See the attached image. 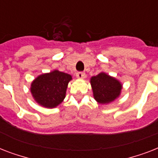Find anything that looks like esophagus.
<instances>
[{"label":"esophagus","mask_w":158,"mask_h":158,"mask_svg":"<svg viewBox=\"0 0 158 158\" xmlns=\"http://www.w3.org/2000/svg\"><path fill=\"white\" fill-rule=\"evenodd\" d=\"M76 77L78 79H84L86 77V74L84 72H77Z\"/></svg>","instance_id":"1"}]
</instances>
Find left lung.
Masks as SVG:
<instances>
[{
	"mask_svg": "<svg viewBox=\"0 0 158 158\" xmlns=\"http://www.w3.org/2000/svg\"><path fill=\"white\" fill-rule=\"evenodd\" d=\"M94 99L100 104H107L119 98L122 89L120 81L102 72L90 79Z\"/></svg>",
	"mask_w": 158,
	"mask_h": 158,
	"instance_id": "obj_1",
	"label": "left lung"
}]
</instances>
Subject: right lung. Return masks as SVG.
Here are the masks:
<instances>
[{
    "label": "right lung",
    "mask_w": 158,
    "mask_h": 158,
    "mask_svg": "<svg viewBox=\"0 0 158 158\" xmlns=\"http://www.w3.org/2000/svg\"><path fill=\"white\" fill-rule=\"evenodd\" d=\"M71 79L70 74L55 69L41 74L32 82L31 94L39 105L46 108H54L65 98L67 86Z\"/></svg>",
    "instance_id": "add662e5"
}]
</instances>
